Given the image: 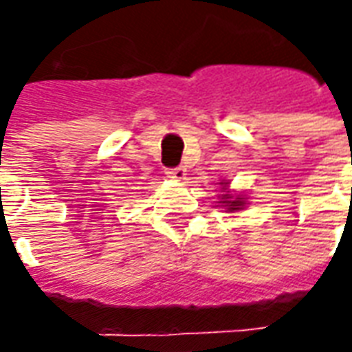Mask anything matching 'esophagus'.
<instances>
[{
	"label": "esophagus",
	"instance_id": "obj_1",
	"mask_svg": "<svg viewBox=\"0 0 352 352\" xmlns=\"http://www.w3.org/2000/svg\"><path fill=\"white\" fill-rule=\"evenodd\" d=\"M166 175H168L169 179H177V181H181V179H184V175H186V169H184L183 166H177V168L166 169Z\"/></svg>",
	"mask_w": 352,
	"mask_h": 352
}]
</instances>
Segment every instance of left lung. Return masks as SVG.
Segmentation results:
<instances>
[{
	"label": "left lung",
	"mask_w": 352,
	"mask_h": 352,
	"mask_svg": "<svg viewBox=\"0 0 352 352\" xmlns=\"http://www.w3.org/2000/svg\"><path fill=\"white\" fill-rule=\"evenodd\" d=\"M223 197H226V199H231V194H223ZM242 197H236L235 201H223V203H228V209L229 210H236V209H241L242 207V201H241Z\"/></svg>",
	"instance_id": "obj_1"
}]
</instances>
